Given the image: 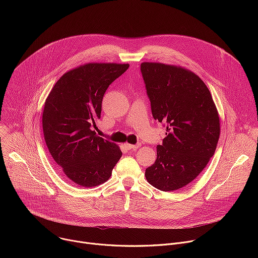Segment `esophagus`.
I'll return each instance as SVG.
<instances>
[{
	"mask_svg": "<svg viewBox=\"0 0 258 258\" xmlns=\"http://www.w3.org/2000/svg\"><path fill=\"white\" fill-rule=\"evenodd\" d=\"M124 146H125V148L127 149V150H137L138 148H140V146H141V144H138V145H132V144H124Z\"/></svg>",
	"mask_w": 258,
	"mask_h": 258,
	"instance_id": "34e87169",
	"label": "esophagus"
}]
</instances>
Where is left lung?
<instances>
[{
  "mask_svg": "<svg viewBox=\"0 0 258 258\" xmlns=\"http://www.w3.org/2000/svg\"><path fill=\"white\" fill-rule=\"evenodd\" d=\"M141 71L154 119L166 124L147 181L164 192L186 187L214 155L220 135L218 111L204 82L177 65L143 62Z\"/></svg>",
  "mask_w": 258,
  "mask_h": 258,
  "instance_id": "1",
  "label": "left lung"
}]
</instances>
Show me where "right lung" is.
<instances>
[{
	"instance_id": "add662e5",
	"label": "right lung",
	"mask_w": 258,
	"mask_h": 258,
	"mask_svg": "<svg viewBox=\"0 0 258 258\" xmlns=\"http://www.w3.org/2000/svg\"><path fill=\"white\" fill-rule=\"evenodd\" d=\"M127 63L91 62L65 72L48 95L43 131L48 150L62 172L79 187L108 180L122 152L115 143L96 135L103 96Z\"/></svg>"
}]
</instances>
